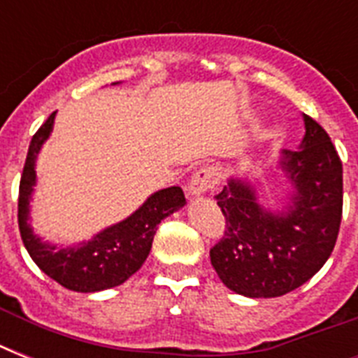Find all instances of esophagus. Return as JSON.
<instances>
[{"mask_svg": "<svg viewBox=\"0 0 358 358\" xmlns=\"http://www.w3.org/2000/svg\"><path fill=\"white\" fill-rule=\"evenodd\" d=\"M217 184V171L213 167H202L199 169L189 184V195L191 196H202L206 195L208 191L213 189Z\"/></svg>", "mask_w": 358, "mask_h": 358, "instance_id": "1", "label": "esophagus"}]
</instances>
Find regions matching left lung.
<instances>
[{"label":"left lung","mask_w":358,"mask_h":358,"mask_svg":"<svg viewBox=\"0 0 358 358\" xmlns=\"http://www.w3.org/2000/svg\"><path fill=\"white\" fill-rule=\"evenodd\" d=\"M299 150H282L278 169L292 193L266 208L247 178L230 176L215 195L227 219L212 266L229 289L252 299L280 297L310 280L331 256L342 221V162L327 131L308 115Z\"/></svg>","instance_id":"8db88e82"}]
</instances>
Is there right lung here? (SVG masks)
<instances>
[{"instance_id":"1","label":"right lung","mask_w":358,"mask_h":358,"mask_svg":"<svg viewBox=\"0 0 358 358\" xmlns=\"http://www.w3.org/2000/svg\"><path fill=\"white\" fill-rule=\"evenodd\" d=\"M117 85V83H113ZM55 113L48 117L31 139L20 180L18 227L22 241L36 266L48 277L72 292L92 294L120 286L145 264L157 224L185 206L178 185L152 193L131 215L100 230L89 241L57 247L44 241L31 227V199L36 185V156L53 131Z\"/></svg>"}]
</instances>
